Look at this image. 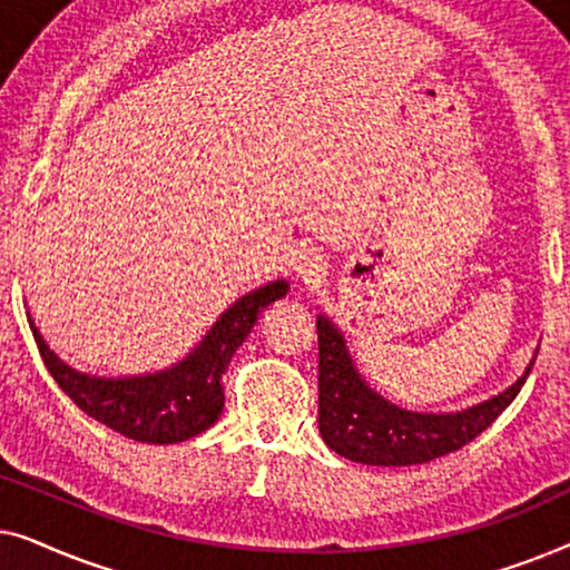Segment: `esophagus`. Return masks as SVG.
I'll return each mask as SVG.
<instances>
[{
	"label": "esophagus",
	"instance_id": "34e87169",
	"mask_svg": "<svg viewBox=\"0 0 570 570\" xmlns=\"http://www.w3.org/2000/svg\"><path fill=\"white\" fill-rule=\"evenodd\" d=\"M293 267L295 275H298L303 283H316V279L324 275V256L318 254L314 246H301L295 248Z\"/></svg>",
	"mask_w": 570,
	"mask_h": 570
}]
</instances>
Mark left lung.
I'll return each instance as SVG.
<instances>
[{
    "instance_id": "left-lung-1",
    "label": "left lung",
    "mask_w": 570,
    "mask_h": 570,
    "mask_svg": "<svg viewBox=\"0 0 570 570\" xmlns=\"http://www.w3.org/2000/svg\"><path fill=\"white\" fill-rule=\"evenodd\" d=\"M316 334L318 431L332 451L361 464H425L462 449L493 425L495 417L517 400L534 365V361L527 365L517 384L474 407L433 415L402 410L373 392L357 373L342 332L326 316L316 318Z\"/></svg>"
}]
</instances>
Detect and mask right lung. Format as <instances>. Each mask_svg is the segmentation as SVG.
<instances>
[{"label":"right lung","mask_w":570,"mask_h":570,"mask_svg":"<svg viewBox=\"0 0 570 570\" xmlns=\"http://www.w3.org/2000/svg\"><path fill=\"white\" fill-rule=\"evenodd\" d=\"M287 293L285 279L244 295L213 324L205 340L174 368L127 379H100L69 368L33 330L38 353L61 392L85 415L142 443H181L205 433L225 407L223 373L256 318Z\"/></svg>","instance_id":"obj_1"}]
</instances>
